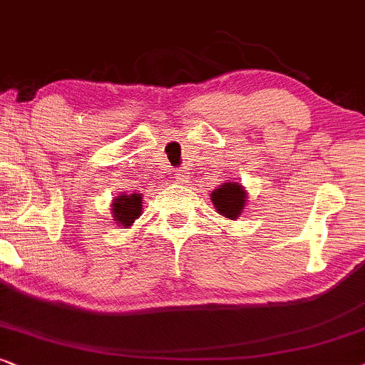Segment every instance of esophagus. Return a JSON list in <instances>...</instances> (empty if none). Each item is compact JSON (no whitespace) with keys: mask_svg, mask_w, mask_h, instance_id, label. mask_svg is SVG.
Instances as JSON below:
<instances>
[{"mask_svg":"<svg viewBox=\"0 0 365 365\" xmlns=\"http://www.w3.org/2000/svg\"><path fill=\"white\" fill-rule=\"evenodd\" d=\"M175 178H177L178 183H187L188 178H190V173H188L187 168L177 170V172H175Z\"/></svg>","mask_w":365,"mask_h":365,"instance_id":"obj_1","label":"esophagus"}]
</instances>
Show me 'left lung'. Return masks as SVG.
<instances>
[{
  "mask_svg": "<svg viewBox=\"0 0 365 365\" xmlns=\"http://www.w3.org/2000/svg\"><path fill=\"white\" fill-rule=\"evenodd\" d=\"M210 200L217 214L229 220H236L244 214V207L247 204V190L239 182L230 180L212 190Z\"/></svg>",
  "mask_w": 365,
  "mask_h": 365,
  "instance_id": "1",
  "label": "left lung"
}]
</instances>
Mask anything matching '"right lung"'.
Masks as SVG:
<instances>
[{
    "label": "right lung",
    "instance_id": "right-lung-1",
    "mask_svg": "<svg viewBox=\"0 0 365 365\" xmlns=\"http://www.w3.org/2000/svg\"><path fill=\"white\" fill-rule=\"evenodd\" d=\"M113 207V220L121 229H128L135 224V220L143 212V195L141 193H121L114 197L110 202Z\"/></svg>",
    "mask_w": 365,
    "mask_h": 365
}]
</instances>
